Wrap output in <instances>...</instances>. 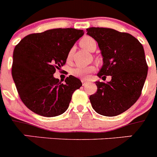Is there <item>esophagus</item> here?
Instances as JSON below:
<instances>
[{"instance_id":"esophagus-1","label":"esophagus","mask_w":157,"mask_h":157,"mask_svg":"<svg viewBox=\"0 0 157 157\" xmlns=\"http://www.w3.org/2000/svg\"><path fill=\"white\" fill-rule=\"evenodd\" d=\"M81 81H82V82L83 86L85 85L86 83V80H84V79H82V80H81Z\"/></svg>"}]
</instances>
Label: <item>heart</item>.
<instances>
[{"label": "heart", "instance_id": "b5f03b06", "mask_svg": "<svg viewBox=\"0 0 157 157\" xmlns=\"http://www.w3.org/2000/svg\"><path fill=\"white\" fill-rule=\"evenodd\" d=\"M79 45L82 48H84L86 50L89 52H94L97 48V43L96 41L90 37H84L82 38L79 41ZM72 50L69 52L67 55V58L70 59L71 56ZM96 67L94 65H90V66H76L71 70V74L72 75L75 76L78 78H86L89 77L90 74L92 72L95 71Z\"/></svg>", "mask_w": 157, "mask_h": 157}]
</instances>
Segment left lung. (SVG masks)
Masks as SVG:
<instances>
[{
  "instance_id": "left-lung-1",
  "label": "left lung",
  "mask_w": 157,
  "mask_h": 157,
  "mask_svg": "<svg viewBox=\"0 0 157 157\" xmlns=\"http://www.w3.org/2000/svg\"><path fill=\"white\" fill-rule=\"evenodd\" d=\"M88 35L98 42L103 65L98 73L97 93L90 97L98 114L116 116L129 109L141 95L148 73L145 51L137 38L127 33L105 27H90Z\"/></svg>"
}]
</instances>
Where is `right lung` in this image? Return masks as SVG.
<instances>
[{
	"label": "right lung",
	"mask_w": 157,
	"mask_h": 157,
	"mask_svg": "<svg viewBox=\"0 0 157 157\" xmlns=\"http://www.w3.org/2000/svg\"><path fill=\"white\" fill-rule=\"evenodd\" d=\"M82 30L56 28L23 37L15 47L12 75L22 101L30 110L45 117L59 116L68 109L73 93L82 86L70 75L63 84L54 78L63 66Z\"/></svg>",
	"instance_id": "obj_1"
}]
</instances>
